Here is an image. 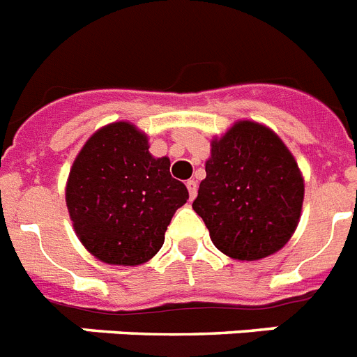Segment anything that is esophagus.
<instances>
[{
	"label": "esophagus",
	"mask_w": 357,
	"mask_h": 357,
	"mask_svg": "<svg viewBox=\"0 0 357 357\" xmlns=\"http://www.w3.org/2000/svg\"><path fill=\"white\" fill-rule=\"evenodd\" d=\"M185 185H188V191H190V199L193 200L197 197V190H199V188H197V182L195 181H188V182H185Z\"/></svg>",
	"instance_id": "1"
}]
</instances>
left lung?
I'll return each instance as SVG.
<instances>
[{"label": "left lung", "instance_id": "8db88e82", "mask_svg": "<svg viewBox=\"0 0 357 357\" xmlns=\"http://www.w3.org/2000/svg\"><path fill=\"white\" fill-rule=\"evenodd\" d=\"M303 197V175L281 138L263 123L241 120L211 140L193 210L220 252L257 261L290 241Z\"/></svg>", "mask_w": 357, "mask_h": 357}]
</instances>
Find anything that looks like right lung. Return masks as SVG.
<instances>
[{"instance_id":"1","label":"right lung","mask_w":357,"mask_h":357,"mask_svg":"<svg viewBox=\"0 0 357 357\" xmlns=\"http://www.w3.org/2000/svg\"><path fill=\"white\" fill-rule=\"evenodd\" d=\"M190 193L169 158L149 153L147 135L129 122L98 129L70 167L66 202L85 250L102 263L137 266L162 248Z\"/></svg>"}]
</instances>
